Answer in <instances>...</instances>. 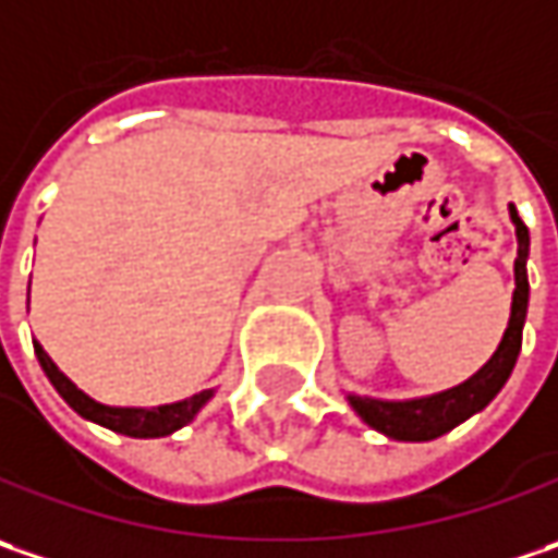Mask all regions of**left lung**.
<instances>
[{
    "mask_svg": "<svg viewBox=\"0 0 558 558\" xmlns=\"http://www.w3.org/2000/svg\"><path fill=\"white\" fill-rule=\"evenodd\" d=\"M509 215H512L515 236H519L515 293H512L509 327L499 340L497 352L490 355V362L477 375L469 377L465 384L444 390V393H434V397H424V400L387 402L350 397V405L359 412V418L372 424L380 434H387L390 440H434V437L447 434L456 424L472 418L474 412H481L512 375L521 350V327H524V315H527V246H531V236H527V228L519 218L515 206H509Z\"/></svg>",
    "mask_w": 558,
    "mask_h": 558,
    "instance_id": "left-lung-1",
    "label": "left lung"
}]
</instances>
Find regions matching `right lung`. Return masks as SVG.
Returning a JSON list of instances; mask_svg holds the SVG:
<instances>
[{
  "instance_id": "add662e5",
  "label": "right lung",
  "mask_w": 558,
  "mask_h": 558,
  "mask_svg": "<svg viewBox=\"0 0 558 558\" xmlns=\"http://www.w3.org/2000/svg\"><path fill=\"white\" fill-rule=\"evenodd\" d=\"M34 350H37L39 365H43L46 377L52 380V387L59 390L61 400L68 402L81 418H86V422L102 424V427H109L114 434H124V437H168V434H174L178 427L193 422L196 412L211 400V390H203V393H196V397H190V400L168 402V405H153V409L102 405V402L89 400L84 390H77L68 377L61 375L59 368H56V362L46 355V350H43L39 343H34Z\"/></svg>"
}]
</instances>
